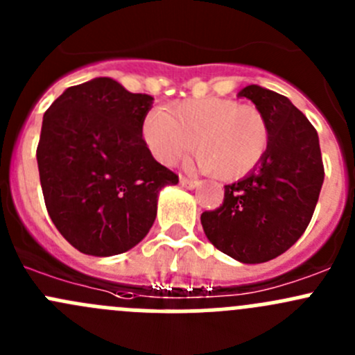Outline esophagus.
<instances>
[{
	"label": "esophagus",
	"mask_w": 355,
	"mask_h": 355,
	"mask_svg": "<svg viewBox=\"0 0 355 355\" xmlns=\"http://www.w3.org/2000/svg\"><path fill=\"white\" fill-rule=\"evenodd\" d=\"M180 185H182V187L194 189V187H198V185H199V182H198V180H189V178H185V177H180Z\"/></svg>",
	"instance_id": "obj_1"
}]
</instances>
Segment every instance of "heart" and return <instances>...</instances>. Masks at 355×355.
<instances>
[{"instance_id": "obj_1", "label": "heart", "mask_w": 355, "mask_h": 355, "mask_svg": "<svg viewBox=\"0 0 355 355\" xmlns=\"http://www.w3.org/2000/svg\"><path fill=\"white\" fill-rule=\"evenodd\" d=\"M151 155L173 164L194 149L200 170L220 180L245 177L261 163L270 144V127L261 111L234 99H187L153 113L142 127Z\"/></svg>"}]
</instances>
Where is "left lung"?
Here are the masks:
<instances>
[{
  "mask_svg": "<svg viewBox=\"0 0 355 355\" xmlns=\"http://www.w3.org/2000/svg\"><path fill=\"white\" fill-rule=\"evenodd\" d=\"M263 113L270 144L261 163L225 185L218 209L200 214L218 250L245 264L266 263L295 244L313 218L324 180L318 132L288 98L261 85L239 92Z\"/></svg>",
  "mask_w": 355,
  "mask_h": 355,
  "instance_id": "1",
  "label": "left lung"
}]
</instances>
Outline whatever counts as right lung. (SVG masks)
<instances>
[{
	"instance_id": "1",
	"label": "right lung",
	"mask_w": 355,
	"mask_h": 355,
	"mask_svg": "<svg viewBox=\"0 0 355 355\" xmlns=\"http://www.w3.org/2000/svg\"><path fill=\"white\" fill-rule=\"evenodd\" d=\"M153 101L98 77L68 87L44 113L37 146L44 202L80 252L108 257L137 245L155 223L159 191L178 184L142 139Z\"/></svg>"
}]
</instances>
